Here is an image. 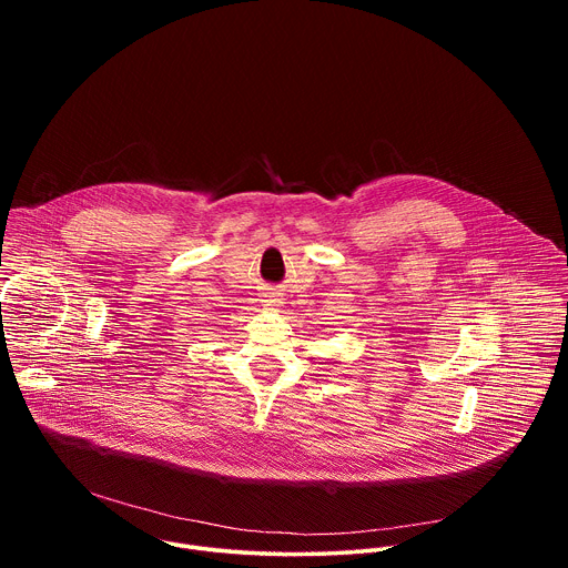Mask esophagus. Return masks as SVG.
Returning <instances> with one entry per match:
<instances>
[{
    "label": "esophagus",
    "instance_id": "34e87169",
    "mask_svg": "<svg viewBox=\"0 0 568 568\" xmlns=\"http://www.w3.org/2000/svg\"><path fill=\"white\" fill-rule=\"evenodd\" d=\"M263 298H265V305H270V307H278V305L283 303V301H281V296H278L276 292H272V290H270V292H265V296H263Z\"/></svg>",
    "mask_w": 568,
    "mask_h": 568
}]
</instances>
